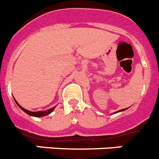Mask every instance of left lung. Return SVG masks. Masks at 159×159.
I'll use <instances>...</instances> for the list:
<instances>
[{"mask_svg": "<svg viewBox=\"0 0 159 159\" xmlns=\"http://www.w3.org/2000/svg\"><path fill=\"white\" fill-rule=\"evenodd\" d=\"M127 108H125V109H122V110H119V111H116V113H118V112H121V111H124L125 110H127ZM115 114V113H114Z\"/></svg>", "mask_w": 159, "mask_h": 159, "instance_id": "8db88e82", "label": "left lung"}]
</instances>
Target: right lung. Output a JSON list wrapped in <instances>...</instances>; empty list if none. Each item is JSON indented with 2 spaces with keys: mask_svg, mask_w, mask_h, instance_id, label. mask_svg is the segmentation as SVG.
I'll use <instances>...</instances> for the list:
<instances>
[{
  "mask_svg": "<svg viewBox=\"0 0 159 159\" xmlns=\"http://www.w3.org/2000/svg\"><path fill=\"white\" fill-rule=\"evenodd\" d=\"M14 100H15L16 103L17 104V106L19 107L20 108L22 111H25L26 114H28L29 116H34V117H43V116H48L49 114H51L52 112L54 111L55 107H52V108H50V109H48V110H46V111H29V110H27V109H25L24 107H22L20 106L19 103H18L17 101H16V99H14Z\"/></svg>",
  "mask_w": 159,
  "mask_h": 159,
  "instance_id": "add662e5",
  "label": "right lung"
}]
</instances>
